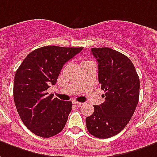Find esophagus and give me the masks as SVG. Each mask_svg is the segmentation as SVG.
<instances>
[{"mask_svg":"<svg viewBox=\"0 0 157 157\" xmlns=\"http://www.w3.org/2000/svg\"><path fill=\"white\" fill-rule=\"evenodd\" d=\"M73 104H75V105H82V102H79V101H73Z\"/></svg>","mask_w":157,"mask_h":157,"instance_id":"34e87169","label":"esophagus"}]
</instances>
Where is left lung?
I'll use <instances>...</instances> for the list:
<instances>
[{"label":"left lung","mask_w":157,"mask_h":157,"mask_svg":"<svg viewBox=\"0 0 157 157\" xmlns=\"http://www.w3.org/2000/svg\"><path fill=\"white\" fill-rule=\"evenodd\" d=\"M98 63V80L105 101L94 105L86 118L88 132L98 138H110L121 132L134 114L139 101L140 80L132 61L108 47L92 48Z\"/></svg>","instance_id":"left-lung-1"}]
</instances>
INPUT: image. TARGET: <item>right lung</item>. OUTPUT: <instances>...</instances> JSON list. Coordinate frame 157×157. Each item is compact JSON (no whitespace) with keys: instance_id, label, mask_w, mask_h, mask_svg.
Returning <instances> with one entry per match:
<instances>
[{"instance_id":"add662e5","label":"right lung","mask_w":157,"mask_h":157,"mask_svg":"<svg viewBox=\"0 0 157 157\" xmlns=\"http://www.w3.org/2000/svg\"><path fill=\"white\" fill-rule=\"evenodd\" d=\"M83 47L46 46L31 52L18 67L14 79V101L21 119L35 135L48 138L63 130L72 102L48 95L67 61Z\"/></svg>"}]
</instances>
